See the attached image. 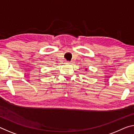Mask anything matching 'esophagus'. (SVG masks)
<instances>
[{
  "label": "esophagus",
  "mask_w": 134,
  "mask_h": 134,
  "mask_svg": "<svg viewBox=\"0 0 134 134\" xmlns=\"http://www.w3.org/2000/svg\"><path fill=\"white\" fill-rule=\"evenodd\" d=\"M66 63L68 64H72V62H69V61H67V62H66Z\"/></svg>",
  "instance_id": "1"
}]
</instances>
